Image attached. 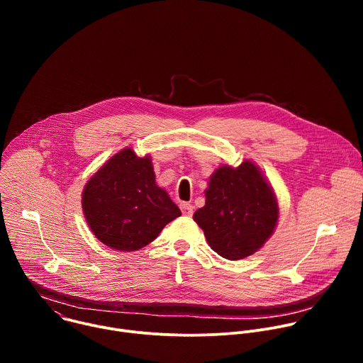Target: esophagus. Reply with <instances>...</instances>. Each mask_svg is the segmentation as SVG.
<instances>
[{"label": "esophagus", "mask_w": 363, "mask_h": 363, "mask_svg": "<svg viewBox=\"0 0 363 363\" xmlns=\"http://www.w3.org/2000/svg\"><path fill=\"white\" fill-rule=\"evenodd\" d=\"M181 211L185 217H191L194 214V206L189 202H181Z\"/></svg>", "instance_id": "obj_1"}]
</instances>
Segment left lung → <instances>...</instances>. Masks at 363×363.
Returning <instances> with one entry per match:
<instances>
[{
    "mask_svg": "<svg viewBox=\"0 0 363 363\" xmlns=\"http://www.w3.org/2000/svg\"><path fill=\"white\" fill-rule=\"evenodd\" d=\"M277 220L273 188L250 161L220 167L205 189V205L194 214L210 247L227 260H241L263 247Z\"/></svg>",
    "mask_w": 363,
    "mask_h": 363,
    "instance_id": "1",
    "label": "left lung"
}]
</instances>
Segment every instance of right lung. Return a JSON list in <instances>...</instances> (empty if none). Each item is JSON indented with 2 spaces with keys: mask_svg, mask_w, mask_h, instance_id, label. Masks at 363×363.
<instances>
[{
  "mask_svg": "<svg viewBox=\"0 0 363 363\" xmlns=\"http://www.w3.org/2000/svg\"><path fill=\"white\" fill-rule=\"evenodd\" d=\"M86 221L99 241L119 251L139 250L181 216L165 189L155 182L150 157L130 147L112 157L86 184Z\"/></svg>",
  "mask_w": 363,
  "mask_h": 363,
  "instance_id": "obj_1",
  "label": "right lung"
}]
</instances>
